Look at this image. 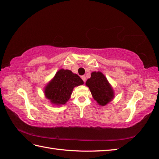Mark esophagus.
Here are the masks:
<instances>
[{"label":"esophagus","mask_w":159,"mask_h":159,"mask_svg":"<svg viewBox=\"0 0 159 159\" xmlns=\"http://www.w3.org/2000/svg\"><path fill=\"white\" fill-rule=\"evenodd\" d=\"M81 77H82V80L84 81V82L85 83V82H86V77L84 76V75H83V76H82Z\"/></svg>","instance_id":"1"}]
</instances>
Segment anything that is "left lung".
I'll return each mask as SVG.
<instances>
[{"label": "left lung", "instance_id": "left-lung-1", "mask_svg": "<svg viewBox=\"0 0 159 159\" xmlns=\"http://www.w3.org/2000/svg\"><path fill=\"white\" fill-rule=\"evenodd\" d=\"M86 85L89 88L92 96L99 105L105 106L114 99V89L101 71L92 72L90 78L87 80Z\"/></svg>", "mask_w": 159, "mask_h": 159}]
</instances>
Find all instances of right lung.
<instances>
[{"mask_svg":"<svg viewBox=\"0 0 159 159\" xmlns=\"http://www.w3.org/2000/svg\"><path fill=\"white\" fill-rule=\"evenodd\" d=\"M82 84L84 82L79 75L70 70L61 69L45 86V97L52 105L61 106L69 100L74 88Z\"/></svg>","mask_w":159,"mask_h":159,"instance_id":"1","label":"right lung"}]
</instances>
